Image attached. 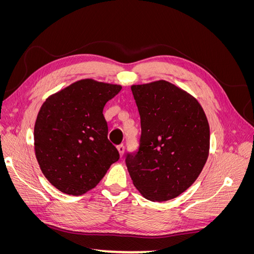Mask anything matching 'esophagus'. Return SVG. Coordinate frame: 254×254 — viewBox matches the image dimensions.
Listing matches in <instances>:
<instances>
[{"mask_svg": "<svg viewBox=\"0 0 254 254\" xmlns=\"http://www.w3.org/2000/svg\"><path fill=\"white\" fill-rule=\"evenodd\" d=\"M118 150H119V152H120V156L123 157V155H124V151H125L124 145H119V146H118Z\"/></svg>", "mask_w": 254, "mask_h": 254, "instance_id": "esophagus-1", "label": "esophagus"}]
</instances>
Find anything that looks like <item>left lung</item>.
I'll return each instance as SVG.
<instances>
[{"mask_svg": "<svg viewBox=\"0 0 254 254\" xmlns=\"http://www.w3.org/2000/svg\"><path fill=\"white\" fill-rule=\"evenodd\" d=\"M131 91L141 137L137 150L126 153L129 175L148 200H170L200 175L209 156V123L197 99L171 82L137 84Z\"/></svg>", "mask_w": 254, "mask_h": 254, "instance_id": "1", "label": "left lung"}]
</instances>
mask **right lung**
Here are the masks:
<instances>
[{"mask_svg":"<svg viewBox=\"0 0 254 254\" xmlns=\"http://www.w3.org/2000/svg\"><path fill=\"white\" fill-rule=\"evenodd\" d=\"M121 89L118 84L82 79L42 105L34 130L36 158L45 178L63 193H87L120 159L108 140L103 110Z\"/></svg>","mask_w":254,"mask_h":254,"instance_id":"right-lung-1","label":"right lung"}]
</instances>
